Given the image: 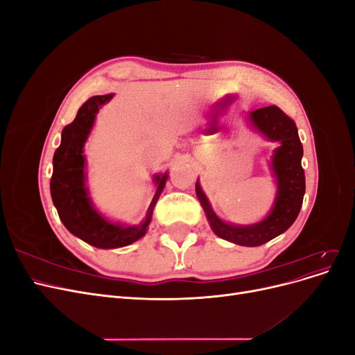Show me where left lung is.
I'll list each match as a JSON object with an SVG mask.
<instances>
[{"mask_svg": "<svg viewBox=\"0 0 355 355\" xmlns=\"http://www.w3.org/2000/svg\"><path fill=\"white\" fill-rule=\"evenodd\" d=\"M247 121L268 141L278 142L270 161L277 187L270 213L262 220L252 225L225 222L214 213L200 185V179L196 182V192L211 231L219 239L239 245L256 247L286 232L297 218L305 196V173L300 163L304 148L295 121L277 106H266L247 112Z\"/></svg>", "mask_w": 355, "mask_h": 355, "instance_id": "obj_1", "label": "left lung"}]
</instances>
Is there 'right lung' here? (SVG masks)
I'll use <instances>...</instances> for the list:
<instances>
[{
    "instance_id": "obj_1",
    "label": "right lung",
    "mask_w": 355,
    "mask_h": 355,
    "mask_svg": "<svg viewBox=\"0 0 355 355\" xmlns=\"http://www.w3.org/2000/svg\"><path fill=\"white\" fill-rule=\"evenodd\" d=\"M114 94L93 96L78 110L75 120L62 130V141L53 157L50 180L51 200L65 228L98 249H118L141 240L153 219L155 204L163 192L168 173L154 176L157 191L149 204L145 218L137 225L114 222L94 207L85 182L84 145L93 130L96 115Z\"/></svg>"
}]
</instances>
